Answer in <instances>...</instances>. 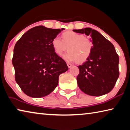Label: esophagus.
<instances>
[{"instance_id": "1", "label": "esophagus", "mask_w": 130, "mask_h": 130, "mask_svg": "<svg viewBox=\"0 0 130 130\" xmlns=\"http://www.w3.org/2000/svg\"><path fill=\"white\" fill-rule=\"evenodd\" d=\"M72 64H71V63H67V66L68 67V68H71L72 67Z\"/></svg>"}]
</instances>
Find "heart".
<instances>
[{
  "mask_svg": "<svg viewBox=\"0 0 130 130\" xmlns=\"http://www.w3.org/2000/svg\"><path fill=\"white\" fill-rule=\"evenodd\" d=\"M61 38L62 40L55 37L51 42L53 50L57 55H61L68 47V52L63 57L65 60L76 61L77 63H83L87 60L94 46L91 39L73 31L63 32Z\"/></svg>",
  "mask_w": 130,
  "mask_h": 130,
  "instance_id": "obj_1",
  "label": "heart"
}]
</instances>
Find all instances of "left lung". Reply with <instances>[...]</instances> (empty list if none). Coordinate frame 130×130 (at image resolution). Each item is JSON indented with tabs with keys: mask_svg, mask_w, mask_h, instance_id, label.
Listing matches in <instances>:
<instances>
[{
	"mask_svg": "<svg viewBox=\"0 0 130 130\" xmlns=\"http://www.w3.org/2000/svg\"><path fill=\"white\" fill-rule=\"evenodd\" d=\"M73 32L90 36L93 49L90 57L78 66V86L91 96H101L112 90L119 76V58L115 47L100 32L90 28L73 29Z\"/></svg>",
	"mask_w": 130,
	"mask_h": 130,
	"instance_id": "1",
	"label": "left lung"
}]
</instances>
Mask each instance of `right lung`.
Here are the masks:
<instances>
[{
	"mask_svg": "<svg viewBox=\"0 0 130 130\" xmlns=\"http://www.w3.org/2000/svg\"><path fill=\"white\" fill-rule=\"evenodd\" d=\"M63 29L37 26L16 43L12 59L15 79L28 96L48 95L57 87L59 75L68 70L65 61L54 52L51 45L53 39Z\"/></svg>",
	"mask_w": 130,
	"mask_h": 130,
	"instance_id": "right-lung-1",
	"label": "right lung"
}]
</instances>
